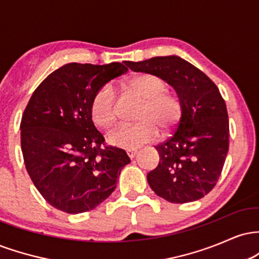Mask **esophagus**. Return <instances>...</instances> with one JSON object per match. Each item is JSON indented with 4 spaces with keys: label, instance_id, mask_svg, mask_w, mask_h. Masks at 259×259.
<instances>
[{
    "label": "esophagus",
    "instance_id": "34e87169",
    "mask_svg": "<svg viewBox=\"0 0 259 259\" xmlns=\"http://www.w3.org/2000/svg\"><path fill=\"white\" fill-rule=\"evenodd\" d=\"M136 153H138V150H135V148H127L126 150V154L129 158H134Z\"/></svg>",
    "mask_w": 259,
    "mask_h": 259
}]
</instances>
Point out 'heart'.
Returning a JSON list of instances; mask_svg holds the SVG:
<instances>
[{
	"label": "heart",
	"mask_w": 259,
	"mask_h": 259,
	"mask_svg": "<svg viewBox=\"0 0 259 259\" xmlns=\"http://www.w3.org/2000/svg\"><path fill=\"white\" fill-rule=\"evenodd\" d=\"M129 92L144 100L138 113L139 123L121 125L108 136L109 144L120 148H135L158 138L159 129L169 132L183 117V100L168 90L164 79L152 73H140L124 82ZM91 119L101 129H108L117 120V96L109 85L95 92L90 105Z\"/></svg>",
	"instance_id": "obj_1"
}]
</instances>
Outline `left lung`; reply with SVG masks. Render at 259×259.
<instances>
[{
    "label": "left lung",
    "mask_w": 259,
    "mask_h": 259,
    "mask_svg": "<svg viewBox=\"0 0 259 259\" xmlns=\"http://www.w3.org/2000/svg\"><path fill=\"white\" fill-rule=\"evenodd\" d=\"M125 64L134 72L160 76L183 100L174 134L154 146L159 163L147 174L151 189L171 203L200 200L215 186L229 150L228 112L221 92L206 74L178 56Z\"/></svg>",
    "instance_id": "left-lung-1"
}]
</instances>
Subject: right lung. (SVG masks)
<instances>
[{
	"label": "right lung",
	"mask_w": 259,
	"mask_h": 259,
	"mask_svg": "<svg viewBox=\"0 0 259 259\" xmlns=\"http://www.w3.org/2000/svg\"><path fill=\"white\" fill-rule=\"evenodd\" d=\"M123 63H69L50 74L29 100L20 123L25 168L41 196L69 214L88 212L114 191L130 162L107 146L92 123L91 100L109 80L126 73Z\"/></svg>",
	"instance_id": "1"
}]
</instances>
